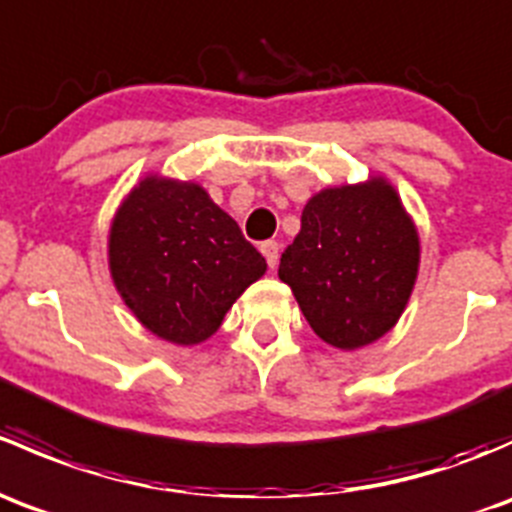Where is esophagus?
<instances>
[{
  "instance_id": "obj_1",
  "label": "esophagus",
  "mask_w": 512,
  "mask_h": 512,
  "mask_svg": "<svg viewBox=\"0 0 512 512\" xmlns=\"http://www.w3.org/2000/svg\"><path fill=\"white\" fill-rule=\"evenodd\" d=\"M260 250H262V255H265L267 265H270L272 270H275L277 262H280V245H277L275 240H267V242H262Z\"/></svg>"
}]
</instances>
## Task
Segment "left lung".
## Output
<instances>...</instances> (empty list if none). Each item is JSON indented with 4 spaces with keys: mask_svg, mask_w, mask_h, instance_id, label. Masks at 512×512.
<instances>
[{
    "mask_svg": "<svg viewBox=\"0 0 512 512\" xmlns=\"http://www.w3.org/2000/svg\"><path fill=\"white\" fill-rule=\"evenodd\" d=\"M421 237L384 175L322 188L282 252L280 280L322 342L354 352L396 327L414 292Z\"/></svg>",
    "mask_w": 512,
    "mask_h": 512,
    "instance_id": "8db88e82",
    "label": "left lung"
}]
</instances>
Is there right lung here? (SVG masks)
I'll return each instance as SVG.
<instances>
[{
  "mask_svg": "<svg viewBox=\"0 0 512 512\" xmlns=\"http://www.w3.org/2000/svg\"><path fill=\"white\" fill-rule=\"evenodd\" d=\"M108 270L148 332L195 347L218 332L267 262L203 185L148 173L113 213Z\"/></svg>",
  "mask_w": 512,
  "mask_h": 512,
  "instance_id": "right-lung-1",
  "label": "right lung"
}]
</instances>
